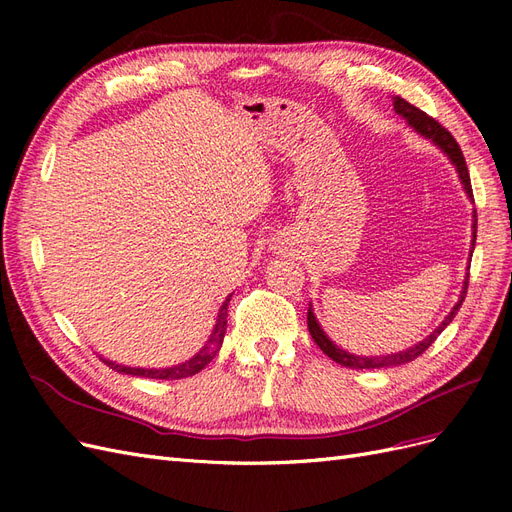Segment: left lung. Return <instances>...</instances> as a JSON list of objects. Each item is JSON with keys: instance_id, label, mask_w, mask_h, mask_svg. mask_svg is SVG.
Instances as JSON below:
<instances>
[{"instance_id": "8db88e82", "label": "left lung", "mask_w": 512, "mask_h": 512, "mask_svg": "<svg viewBox=\"0 0 512 512\" xmlns=\"http://www.w3.org/2000/svg\"><path fill=\"white\" fill-rule=\"evenodd\" d=\"M393 108L395 113L404 117L408 121V126L416 132L421 134L423 138H427V141H431L433 145H436L444 156L451 160V164L455 166L457 175H459V181L463 185V190H466L468 198L474 203V196H472V185H470V173H468V166H466V158H463V153L457 145L455 138L451 136V132H448L446 128H442L440 123L436 119H431L429 115H425L421 108L412 106L410 102H406L404 98L395 96L393 98ZM474 245H476V211L472 215V247H470V260H472V252H474ZM468 277L463 280V288L459 292V301L455 303V307L448 312V316L440 322V327L433 329L423 342H418L406 350H399V352H391V354H380V356H363V354H352V352H346L344 348H339L335 342H331V337L322 331L320 322L314 314L312 309V303H309V309H307V329H309V335H312L314 342L320 346V350L331 356V359L339 365L344 367H350V369H380V367H397V365H404V363H410L414 361L416 356H421L433 342H436L438 335L448 327V324L453 322L455 314L459 312V307L463 303V299H466V292H468Z\"/></svg>"}]
</instances>
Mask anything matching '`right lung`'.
Here are the masks:
<instances>
[{
  "instance_id": "obj_1",
  "label": "right lung",
  "mask_w": 512,
  "mask_h": 512,
  "mask_svg": "<svg viewBox=\"0 0 512 512\" xmlns=\"http://www.w3.org/2000/svg\"><path fill=\"white\" fill-rule=\"evenodd\" d=\"M230 297H232V294H228L226 301L222 303L220 312H218V318H215V324H213V331H211L209 339L205 342V346L200 348L192 356V359H188V361L177 363L173 367H130V365H121V363H115V361H108V359H104V356H100V359L108 367L115 369L117 374H128V376H136V378H151V380H181V378H190V376L198 374L200 369H205L215 359V354H218L220 348H222L224 335H226V318H228Z\"/></svg>"
}]
</instances>
